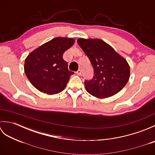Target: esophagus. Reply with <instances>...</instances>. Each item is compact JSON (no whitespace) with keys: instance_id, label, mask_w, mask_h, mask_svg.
Segmentation results:
<instances>
[{"instance_id":"34e87169","label":"esophagus","mask_w":155,"mask_h":155,"mask_svg":"<svg viewBox=\"0 0 155 155\" xmlns=\"http://www.w3.org/2000/svg\"><path fill=\"white\" fill-rule=\"evenodd\" d=\"M81 73H82V71H81V69H78V70L77 72H76V74H78V75H81Z\"/></svg>"}]
</instances>
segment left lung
I'll return each mask as SVG.
<instances>
[{
    "mask_svg": "<svg viewBox=\"0 0 155 155\" xmlns=\"http://www.w3.org/2000/svg\"><path fill=\"white\" fill-rule=\"evenodd\" d=\"M77 42L94 69L93 78L84 81L88 93L98 98H107L122 90L130 77L127 61L100 39L79 38Z\"/></svg>",
    "mask_w": 155,
    "mask_h": 155,
    "instance_id": "8db88e82",
    "label": "left lung"
}]
</instances>
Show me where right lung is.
<instances>
[{
  "label": "right lung",
  "instance_id": "1",
  "mask_svg": "<svg viewBox=\"0 0 155 155\" xmlns=\"http://www.w3.org/2000/svg\"><path fill=\"white\" fill-rule=\"evenodd\" d=\"M74 43L73 38L57 37L31 52L25 62V72L31 83L39 91L48 94L64 89L73 72L62 56Z\"/></svg>",
  "mask_w": 155,
  "mask_h": 155
}]
</instances>
